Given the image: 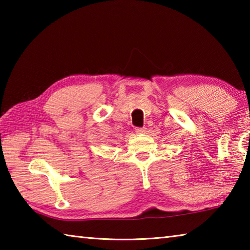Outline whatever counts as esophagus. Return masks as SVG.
<instances>
[{
  "mask_svg": "<svg viewBox=\"0 0 250 250\" xmlns=\"http://www.w3.org/2000/svg\"><path fill=\"white\" fill-rule=\"evenodd\" d=\"M146 131V128H135V132L137 133H145Z\"/></svg>",
  "mask_w": 250,
  "mask_h": 250,
  "instance_id": "1",
  "label": "esophagus"
}]
</instances>
